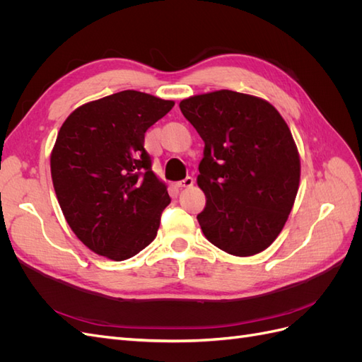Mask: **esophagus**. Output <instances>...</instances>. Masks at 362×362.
<instances>
[{"label": "esophagus", "mask_w": 362, "mask_h": 362, "mask_svg": "<svg viewBox=\"0 0 362 362\" xmlns=\"http://www.w3.org/2000/svg\"><path fill=\"white\" fill-rule=\"evenodd\" d=\"M193 184H194V180H193L192 177H187L185 180H182V181L178 182V187H181V189H184V187H192Z\"/></svg>", "instance_id": "1"}]
</instances>
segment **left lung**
Masks as SVG:
<instances>
[{
    "label": "left lung",
    "mask_w": 362,
    "mask_h": 362,
    "mask_svg": "<svg viewBox=\"0 0 362 362\" xmlns=\"http://www.w3.org/2000/svg\"><path fill=\"white\" fill-rule=\"evenodd\" d=\"M180 108L205 144L198 175L204 235L235 257L264 250L299 189L300 160L286 120L267 101L233 90L196 95Z\"/></svg>",
    "instance_id": "8db88e82"
}]
</instances>
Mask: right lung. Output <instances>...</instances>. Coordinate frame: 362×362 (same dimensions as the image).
I'll use <instances>...</instances> for the list:
<instances>
[{
  "label": "right lung",
  "instance_id": "add662e5",
  "mask_svg": "<svg viewBox=\"0 0 362 362\" xmlns=\"http://www.w3.org/2000/svg\"><path fill=\"white\" fill-rule=\"evenodd\" d=\"M173 105L124 90L78 107L62 125L51 154L54 190L71 229L95 254L122 261L156 238L170 198L152 172L145 133Z\"/></svg>",
  "mask_w": 362,
  "mask_h": 362
}]
</instances>
